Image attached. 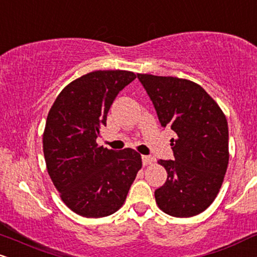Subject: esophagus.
<instances>
[{
  "mask_svg": "<svg viewBox=\"0 0 257 257\" xmlns=\"http://www.w3.org/2000/svg\"><path fill=\"white\" fill-rule=\"evenodd\" d=\"M154 163V158L152 156H142V164L144 165H152Z\"/></svg>",
  "mask_w": 257,
  "mask_h": 257,
  "instance_id": "obj_1",
  "label": "esophagus"
}]
</instances>
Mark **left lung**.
<instances>
[{
	"label": "left lung",
	"mask_w": 257,
	"mask_h": 257,
	"mask_svg": "<svg viewBox=\"0 0 257 257\" xmlns=\"http://www.w3.org/2000/svg\"><path fill=\"white\" fill-rule=\"evenodd\" d=\"M156 107L159 122L170 126L175 160L160 159L168 172L154 191L157 205L176 218L200 214L220 190L228 164L227 120L215 100L197 83L174 76L138 74Z\"/></svg>",
	"instance_id": "1"
}]
</instances>
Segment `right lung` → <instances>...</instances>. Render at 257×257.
I'll list each match as a JSON object with an SVG mask.
<instances>
[{
  "mask_svg": "<svg viewBox=\"0 0 257 257\" xmlns=\"http://www.w3.org/2000/svg\"><path fill=\"white\" fill-rule=\"evenodd\" d=\"M135 78L128 70L86 74L62 89L48 113L43 134L48 174L62 201L82 217L118 211L142 166L137 151L97 144L110 106Z\"/></svg>",
  "mask_w": 257,
  "mask_h": 257,
  "instance_id": "right-lung-1",
  "label": "right lung"
}]
</instances>
